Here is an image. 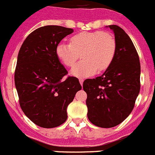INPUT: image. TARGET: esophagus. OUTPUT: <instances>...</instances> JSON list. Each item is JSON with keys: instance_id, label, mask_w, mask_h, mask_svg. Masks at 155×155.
Listing matches in <instances>:
<instances>
[{"instance_id": "esophagus-1", "label": "esophagus", "mask_w": 155, "mask_h": 155, "mask_svg": "<svg viewBox=\"0 0 155 155\" xmlns=\"http://www.w3.org/2000/svg\"><path fill=\"white\" fill-rule=\"evenodd\" d=\"M79 81H80L81 85H83V82H84V79L83 78H79Z\"/></svg>"}]
</instances>
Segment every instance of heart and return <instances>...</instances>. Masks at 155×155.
<instances>
[{
    "instance_id": "obj_1",
    "label": "heart",
    "mask_w": 155,
    "mask_h": 155,
    "mask_svg": "<svg viewBox=\"0 0 155 155\" xmlns=\"http://www.w3.org/2000/svg\"><path fill=\"white\" fill-rule=\"evenodd\" d=\"M116 53L114 36L102 31L79 32L70 38V44L60 42L56 47V55L68 68L74 64L81 54L82 60L71 71V74L78 78L106 71L113 64Z\"/></svg>"
}]
</instances>
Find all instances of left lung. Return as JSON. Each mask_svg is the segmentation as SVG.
Segmentation results:
<instances>
[{
    "label": "left lung",
    "instance_id": "left-lung-1",
    "mask_svg": "<svg viewBox=\"0 0 155 155\" xmlns=\"http://www.w3.org/2000/svg\"><path fill=\"white\" fill-rule=\"evenodd\" d=\"M115 34L116 53L113 64L102 76L87 79V118L91 124L111 128L130 114L140 88V64L132 40L118 25H109Z\"/></svg>",
    "mask_w": 155,
    "mask_h": 155
}]
</instances>
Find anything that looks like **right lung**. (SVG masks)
<instances>
[{"label":"right lung","instance_id":"obj_1","mask_svg":"<svg viewBox=\"0 0 155 155\" xmlns=\"http://www.w3.org/2000/svg\"><path fill=\"white\" fill-rule=\"evenodd\" d=\"M74 29L46 25L29 34L21 45L15 71L19 104L25 115L43 128H53L67 120V108L81 89L56 55V47Z\"/></svg>","mask_w":155,"mask_h":155}]
</instances>
